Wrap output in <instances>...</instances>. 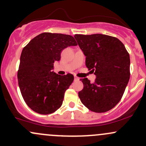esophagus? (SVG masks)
I'll list each match as a JSON object with an SVG mask.
<instances>
[{"mask_svg":"<svg viewBox=\"0 0 146 146\" xmlns=\"http://www.w3.org/2000/svg\"><path fill=\"white\" fill-rule=\"evenodd\" d=\"M74 80H76V81H78V80H79L80 78H78V77H77L76 76H74Z\"/></svg>","mask_w":146,"mask_h":146,"instance_id":"esophagus-1","label":"esophagus"}]
</instances>
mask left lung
I'll return each instance as SVG.
<instances>
[{"label":"left lung","instance_id":"8db88e82","mask_svg":"<svg viewBox=\"0 0 146 146\" xmlns=\"http://www.w3.org/2000/svg\"><path fill=\"white\" fill-rule=\"evenodd\" d=\"M74 37L86 56V66L96 76L93 83L87 78L80 79L84 84L78 93L82 103L96 113L109 111L122 98L129 82V53L114 36L94 34Z\"/></svg>","mask_w":146,"mask_h":146}]
</instances>
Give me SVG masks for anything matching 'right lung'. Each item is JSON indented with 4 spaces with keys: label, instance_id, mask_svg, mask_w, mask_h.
<instances>
[{
    "label": "right lung",
    "instance_id": "1",
    "mask_svg": "<svg viewBox=\"0 0 146 146\" xmlns=\"http://www.w3.org/2000/svg\"><path fill=\"white\" fill-rule=\"evenodd\" d=\"M77 45L70 35L44 33L23 48L17 78L24 101L34 111L50 114L62 106L74 77L70 73L60 76L52 69L54 62L60 60L62 50Z\"/></svg>",
    "mask_w": 146,
    "mask_h": 146
}]
</instances>
